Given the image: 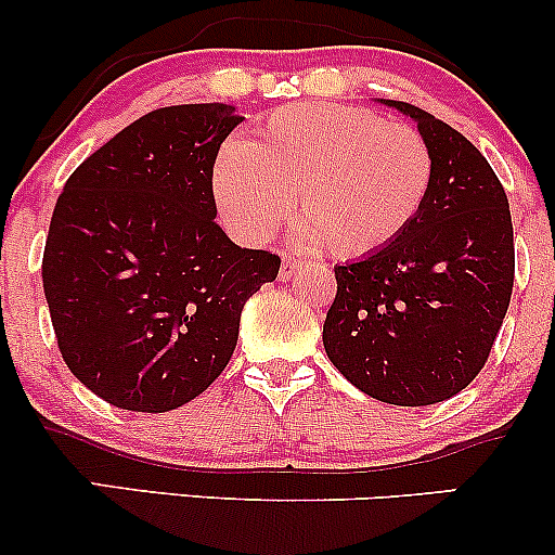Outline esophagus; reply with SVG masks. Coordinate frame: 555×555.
Masks as SVG:
<instances>
[{"label": "esophagus", "mask_w": 555, "mask_h": 555, "mask_svg": "<svg viewBox=\"0 0 555 555\" xmlns=\"http://www.w3.org/2000/svg\"><path fill=\"white\" fill-rule=\"evenodd\" d=\"M299 271H302V263H299V260H295V258H284V260H282V269H279V282H282V284L292 282V279H295Z\"/></svg>", "instance_id": "34e87169"}]
</instances>
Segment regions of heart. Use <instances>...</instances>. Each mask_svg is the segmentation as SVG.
<instances>
[{
    "instance_id": "obj_1",
    "label": "heart",
    "mask_w": 555,
    "mask_h": 555,
    "mask_svg": "<svg viewBox=\"0 0 555 555\" xmlns=\"http://www.w3.org/2000/svg\"><path fill=\"white\" fill-rule=\"evenodd\" d=\"M433 156L406 125L341 104L273 112L253 138H232L214 164V195L229 232L269 240L295 208L299 245L334 258L384 250L428 197Z\"/></svg>"
}]
</instances>
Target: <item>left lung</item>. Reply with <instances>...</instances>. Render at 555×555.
Wrapping results in <instances>:
<instances>
[{"instance_id":"1","label":"left lung","mask_w":555,"mask_h":555,"mask_svg":"<svg viewBox=\"0 0 555 555\" xmlns=\"http://www.w3.org/2000/svg\"><path fill=\"white\" fill-rule=\"evenodd\" d=\"M417 125L433 156L428 197L391 245L336 266L323 347L367 397L451 399L486 365L514 286L508 201L486 156L433 114L378 99Z\"/></svg>"}]
</instances>
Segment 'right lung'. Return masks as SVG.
Segmentation results:
<instances>
[{"mask_svg": "<svg viewBox=\"0 0 555 555\" xmlns=\"http://www.w3.org/2000/svg\"><path fill=\"white\" fill-rule=\"evenodd\" d=\"M232 104L164 106L73 171L49 224L43 295L67 367L119 410L169 412L219 378L279 256L216 224Z\"/></svg>", "mask_w": 555, "mask_h": 555, "instance_id": "right-lung-1", "label": "right lung"}]
</instances>
